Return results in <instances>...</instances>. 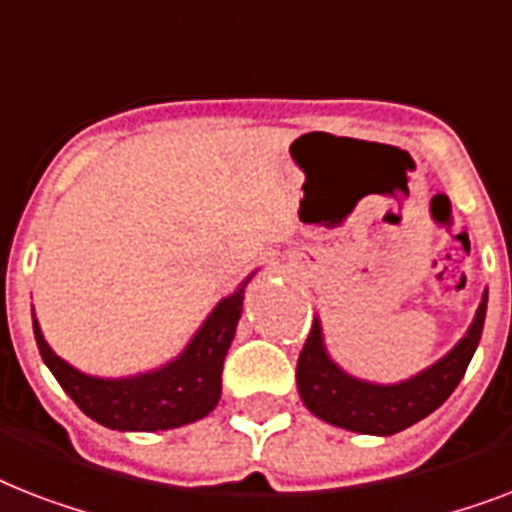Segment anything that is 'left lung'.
<instances>
[{"mask_svg":"<svg viewBox=\"0 0 512 512\" xmlns=\"http://www.w3.org/2000/svg\"><path fill=\"white\" fill-rule=\"evenodd\" d=\"M486 300H489V289L481 297L468 332L446 356L409 380L390 382V385L358 380L335 364L324 342L321 321L313 319L311 335L297 358V390L303 404L319 420L364 436H393L398 430L420 422L422 417L436 412L460 385L484 332Z\"/></svg>","mask_w":512,"mask_h":512,"instance_id":"obj_1","label":"left lung"}]
</instances>
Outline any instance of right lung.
Listing matches in <instances>:
<instances>
[{
	"label": "right lung",
	"mask_w": 512,
	"mask_h": 512,
	"mask_svg": "<svg viewBox=\"0 0 512 512\" xmlns=\"http://www.w3.org/2000/svg\"><path fill=\"white\" fill-rule=\"evenodd\" d=\"M252 276L255 271L241 281L236 292L223 297L212 308L204 324L196 329V335L180 350V356L151 372L130 374V377H95L79 372L47 345L31 308L36 348L42 353L47 369L60 382V388L74 398V404L87 417L100 425L111 430H135V433L180 428L207 417L220 401L225 353L236 335L244 289Z\"/></svg>",
	"instance_id": "obj_1"
}]
</instances>
